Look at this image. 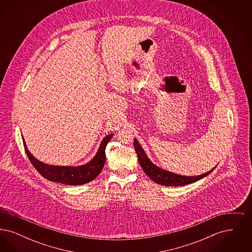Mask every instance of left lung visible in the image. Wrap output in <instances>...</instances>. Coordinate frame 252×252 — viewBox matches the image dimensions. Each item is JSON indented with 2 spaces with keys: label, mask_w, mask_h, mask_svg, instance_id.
<instances>
[{
  "label": "left lung",
  "mask_w": 252,
  "mask_h": 252,
  "mask_svg": "<svg viewBox=\"0 0 252 252\" xmlns=\"http://www.w3.org/2000/svg\"><path fill=\"white\" fill-rule=\"evenodd\" d=\"M134 148L136 150L137 156L141 166L143 168L144 173L158 184L163 185V186H183L187 184H191L197 180H201L205 177H207L209 174H211L214 170H210L209 172H206L202 175L198 176H181L179 174H175L173 172H170L167 170H164L162 168L157 166L149 158L146 156L144 152V148L142 145L139 144V142L134 139Z\"/></svg>",
  "instance_id": "obj_1"
}]
</instances>
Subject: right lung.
<instances>
[{
	"label": "right lung",
	"instance_id": "obj_1",
	"mask_svg": "<svg viewBox=\"0 0 252 252\" xmlns=\"http://www.w3.org/2000/svg\"><path fill=\"white\" fill-rule=\"evenodd\" d=\"M113 137V134H108L101 142L95 156L89 162L79 166H59L49 165L33 156L28 150L24 141L25 152L31 163L36 168V171L46 180L55 181L67 185H82L94 180L101 173L106 161V146Z\"/></svg>",
	"mask_w": 252,
	"mask_h": 252
}]
</instances>
